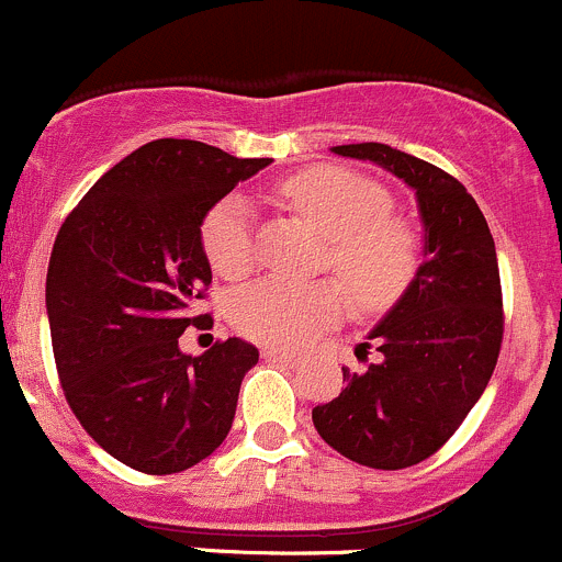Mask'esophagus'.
Here are the masks:
<instances>
[{"instance_id": "obj_1", "label": "esophagus", "mask_w": 562, "mask_h": 562, "mask_svg": "<svg viewBox=\"0 0 562 562\" xmlns=\"http://www.w3.org/2000/svg\"><path fill=\"white\" fill-rule=\"evenodd\" d=\"M262 355L268 360H273V363H289V366H292L294 360H297V355L286 352V349H262Z\"/></svg>"}]
</instances>
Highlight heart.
Returning <instances> with one entry per match:
<instances>
[{
  "instance_id": "heart-1",
  "label": "heart",
  "mask_w": 562,
  "mask_h": 562,
  "mask_svg": "<svg viewBox=\"0 0 562 562\" xmlns=\"http://www.w3.org/2000/svg\"><path fill=\"white\" fill-rule=\"evenodd\" d=\"M283 196L330 237L333 265L360 305H387L409 286L420 265V237L391 215V193L374 180L336 166H314L283 182ZM202 248L224 279H243L257 262L251 204L232 193L207 210ZM347 311L341 283L265 279L232 300V322L243 336L268 347H297Z\"/></svg>"
}]
</instances>
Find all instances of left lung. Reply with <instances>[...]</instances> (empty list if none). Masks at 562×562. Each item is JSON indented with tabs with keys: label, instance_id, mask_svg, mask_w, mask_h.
Wrapping results in <instances>:
<instances>
[{
	"label": "left lung",
	"instance_id": "1",
	"mask_svg": "<svg viewBox=\"0 0 562 562\" xmlns=\"http://www.w3.org/2000/svg\"><path fill=\"white\" fill-rule=\"evenodd\" d=\"M407 182L424 224V265L369 333L382 355L344 371L347 387L314 407L322 440L352 462L404 470L440 451L486 391L503 344V289L492 232L468 188L387 144H341Z\"/></svg>",
	"mask_w": 562,
	"mask_h": 562
}]
</instances>
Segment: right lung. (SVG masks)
I'll return each instance as SVG.
<instances>
[{
	"label": "right lung",
	"mask_w": 562,
	"mask_h": 562,
	"mask_svg": "<svg viewBox=\"0 0 562 562\" xmlns=\"http://www.w3.org/2000/svg\"><path fill=\"white\" fill-rule=\"evenodd\" d=\"M270 158H235L191 138H158L111 166L65 218L46 276L59 382L87 435L149 475L207 459L235 420L259 360L243 338L199 358L180 349L213 281L202 221Z\"/></svg>",
	"instance_id": "add662e5"
}]
</instances>
